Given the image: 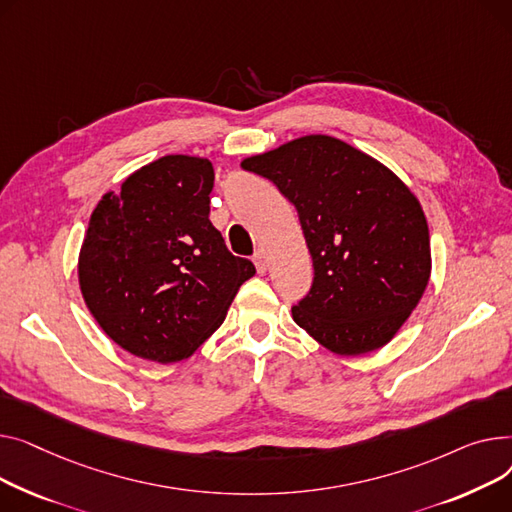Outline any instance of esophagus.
I'll use <instances>...</instances> for the list:
<instances>
[{
	"label": "esophagus",
	"instance_id": "1",
	"mask_svg": "<svg viewBox=\"0 0 512 512\" xmlns=\"http://www.w3.org/2000/svg\"><path fill=\"white\" fill-rule=\"evenodd\" d=\"M252 260H254V264H256V270H258V273H264V270H266V256H264L262 252H256Z\"/></svg>",
	"mask_w": 512,
	"mask_h": 512
}]
</instances>
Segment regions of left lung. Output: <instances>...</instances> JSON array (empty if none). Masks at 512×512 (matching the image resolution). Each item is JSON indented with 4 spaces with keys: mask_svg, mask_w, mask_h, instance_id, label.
Returning a JSON list of instances; mask_svg holds the SVG:
<instances>
[{
    "mask_svg": "<svg viewBox=\"0 0 512 512\" xmlns=\"http://www.w3.org/2000/svg\"><path fill=\"white\" fill-rule=\"evenodd\" d=\"M297 208L314 264L293 320L337 355L380 349L422 299L432 270L422 204L351 144L312 134L242 161Z\"/></svg>",
    "mask_w": 512,
    "mask_h": 512,
    "instance_id": "left-lung-1",
    "label": "left lung"
}]
</instances>
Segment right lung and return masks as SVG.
<instances>
[{"label": "right lung", "instance_id": "right-lung-1", "mask_svg": "<svg viewBox=\"0 0 512 512\" xmlns=\"http://www.w3.org/2000/svg\"><path fill=\"white\" fill-rule=\"evenodd\" d=\"M213 163L167 155L107 192L78 256L84 304L105 335L159 364L190 357L223 324L256 268L210 223Z\"/></svg>", "mask_w": 512, "mask_h": 512}]
</instances>
